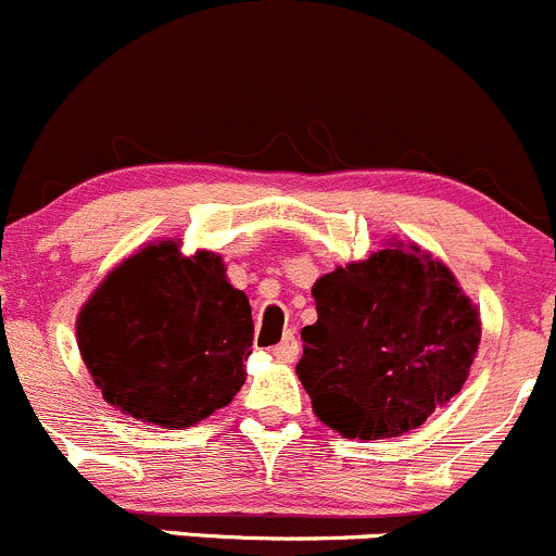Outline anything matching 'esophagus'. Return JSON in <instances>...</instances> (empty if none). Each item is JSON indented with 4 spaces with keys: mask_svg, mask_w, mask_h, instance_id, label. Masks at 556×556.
<instances>
[{
    "mask_svg": "<svg viewBox=\"0 0 556 556\" xmlns=\"http://www.w3.org/2000/svg\"><path fill=\"white\" fill-rule=\"evenodd\" d=\"M273 356L280 362H294L296 356H300V343H296L294 332L283 334V340H280L276 349H273Z\"/></svg>",
    "mask_w": 556,
    "mask_h": 556,
    "instance_id": "obj_1",
    "label": "esophagus"
}]
</instances>
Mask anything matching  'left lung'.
I'll list each match as a JSON object with an SVG mask.
<instances>
[{
    "mask_svg": "<svg viewBox=\"0 0 556 556\" xmlns=\"http://www.w3.org/2000/svg\"><path fill=\"white\" fill-rule=\"evenodd\" d=\"M316 324L302 327V387L318 419L381 441L425 425L459 394L481 318L443 262L389 243L313 283Z\"/></svg>",
    "mask_w": 556,
    "mask_h": 556,
    "instance_id": "left-lung-1",
    "label": "left lung"
}]
</instances>
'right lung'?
I'll list each match as a JSON object with an SVG mask.
<instances>
[{"label":"right lung","mask_w":556,"mask_h":556,"mask_svg":"<svg viewBox=\"0 0 556 556\" xmlns=\"http://www.w3.org/2000/svg\"><path fill=\"white\" fill-rule=\"evenodd\" d=\"M254 343L249 296L222 256L146 245L93 289L78 349L102 397L126 416L180 430L232 403Z\"/></svg>","instance_id":"obj_1"}]
</instances>
